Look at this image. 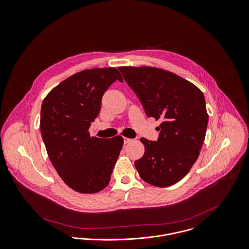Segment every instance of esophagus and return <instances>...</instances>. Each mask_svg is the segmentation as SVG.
<instances>
[{
  "label": "esophagus",
  "mask_w": 249,
  "mask_h": 249,
  "mask_svg": "<svg viewBox=\"0 0 249 249\" xmlns=\"http://www.w3.org/2000/svg\"><path fill=\"white\" fill-rule=\"evenodd\" d=\"M132 140H133L132 138H124V144H128V143H130Z\"/></svg>",
  "instance_id": "obj_1"
}]
</instances>
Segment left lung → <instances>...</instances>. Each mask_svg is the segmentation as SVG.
I'll use <instances>...</instances> for the list:
<instances>
[{
  "mask_svg": "<svg viewBox=\"0 0 249 249\" xmlns=\"http://www.w3.org/2000/svg\"><path fill=\"white\" fill-rule=\"evenodd\" d=\"M119 71L146 115L162 121L157 141L140 138L145 152L135 161L138 174L154 186H171L187 175L199 156L208 123L204 95L194 84L161 69L120 67Z\"/></svg>",
  "mask_w": 249,
  "mask_h": 249,
  "instance_id": "8db88e82",
  "label": "left lung"
}]
</instances>
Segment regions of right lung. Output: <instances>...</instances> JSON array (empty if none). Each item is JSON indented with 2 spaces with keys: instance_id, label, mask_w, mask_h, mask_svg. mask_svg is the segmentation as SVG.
I'll use <instances>...</instances> for the list:
<instances>
[{
  "instance_id": "add662e5",
  "label": "right lung",
  "mask_w": 249,
  "mask_h": 249,
  "mask_svg": "<svg viewBox=\"0 0 249 249\" xmlns=\"http://www.w3.org/2000/svg\"><path fill=\"white\" fill-rule=\"evenodd\" d=\"M123 82L115 68L73 74L53 89L42 103L40 129L49 158L64 182L76 192L97 193L110 182L123 146L120 136L90 137L104 92Z\"/></svg>"
}]
</instances>
